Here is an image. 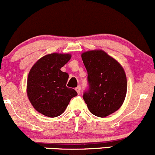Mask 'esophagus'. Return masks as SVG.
<instances>
[{"label": "esophagus", "instance_id": "1", "mask_svg": "<svg viewBox=\"0 0 155 155\" xmlns=\"http://www.w3.org/2000/svg\"><path fill=\"white\" fill-rule=\"evenodd\" d=\"M76 92H77L78 94H80V92H81V87H80L79 86L77 87L76 88Z\"/></svg>", "mask_w": 155, "mask_h": 155}]
</instances>
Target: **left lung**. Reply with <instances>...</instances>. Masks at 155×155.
<instances>
[{
	"instance_id": "1",
	"label": "left lung",
	"mask_w": 155,
	"mask_h": 155,
	"mask_svg": "<svg viewBox=\"0 0 155 155\" xmlns=\"http://www.w3.org/2000/svg\"><path fill=\"white\" fill-rule=\"evenodd\" d=\"M87 71L88 88L83 99L92 114L106 117L121 107L127 93V79L117 60L102 50L81 54Z\"/></svg>"
}]
</instances>
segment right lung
<instances>
[{
	"instance_id": "obj_1",
	"label": "right lung",
	"mask_w": 155,
	"mask_h": 155,
	"mask_svg": "<svg viewBox=\"0 0 155 155\" xmlns=\"http://www.w3.org/2000/svg\"><path fill=\"white\" fill-rule=\"evenodd\" d=\"M68 54H47L34 64L28 74L27 92L31 104L39 113L56 117L63 113L75 90L67 87L68 74L60 68L71 59Z\"/></svg>"
}]
</instances>
